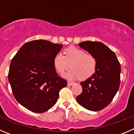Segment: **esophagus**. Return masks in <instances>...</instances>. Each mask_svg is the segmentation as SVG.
I'll list each match as a JSON object with an SVG mask.
<instances>
[{
	"label": "esophagus",
	"mask_w": 134,
	"mask_h": 134,
	"mask_svg": "<svg viewBox=\"0 0 134 134\" xmlns=\"http://www.w3.org/2000/svg\"><path fill=\"white\" fill-rule=\"evenodd\" d=\"M74 85V83L73 82H68V86H72V85Z\"/></svg>",
	"instance_id": "esophagus-1"
}]
</instances>
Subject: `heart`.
<instances>
[{
  "instance_id": "obj_1",
  "label": "heart",
  "mask_w": 134,
  "mask_h": 134,
  "mask_svg": "<svg viewBox=\"0 0 134 134\" xmlns=\"http://www.w3.org/2000/svg\"><path fill=\"white\" fill-rule=\"evenodd\" d=\"M64 53V55L61 52L56 54L53 60L54 68L59 74H63L69 68L70 63L72 69L64 75L69 80L79 77L82 80H85L94 74L97 60L93 55L85 54V52L76 47L66 48Z\"/></svg>"
}]
</instances>
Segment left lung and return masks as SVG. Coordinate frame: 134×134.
Listing matches in <instances>:
<instances>
[{"mask_svg": "<svg viewBox=\"0 0 134 134\" xmlns=\"http://www.w3.org/2000/svg\"><path fill=\"white\" fill-rule=\"evenodd\" d=\"M97 60L95 72L80 82L82 92L77 102L86 109L98 111L112 101L120 85L121 66L115 54L99 41H86L79 44Z\"/></svg>", "mask_w": 134, "mask_h": 134, "instance_id": "obj_1", "label": "left lung"}]
</instances>
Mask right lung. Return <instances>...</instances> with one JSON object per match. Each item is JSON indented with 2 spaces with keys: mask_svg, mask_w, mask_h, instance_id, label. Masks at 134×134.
<instances>
[{
  "mask_svg": "<svg viewBox=\"0 0 134 134\" xmlns=\"http://www.w3.org/2000/svg\"><path fill=\"white\" fill-rule=\"evenodd\" d=\"M62 45L47 40L25 43L12 59L8 79L16 100L35 113H43L57 102L67 81L55 72L53 60Z\"/></svg>",
  "mask_w": 134,
  "mask_h": 134,
  "instance_id": "add662e5",
  "label": "right lung"
}]
</instances>
